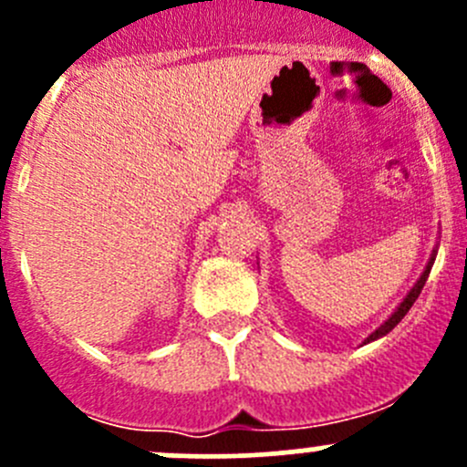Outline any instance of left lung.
<instances>
[{"label": "left lung", "instance_id": "1", "mask_svg": "<svg viewBox=\"0 0 467 467\" xmlns=\"http://www.w3.org/2000/svg\"><path fill=\"white\" fill-rule=\"evenodd\" d=\"M434 260H436V251L431 253V257H430V262H427L425 271H422L420 280H418L416 285H413V289L409 291V294H407V298H404L402 303H400V307L395 309L393 314H390V317H389V321H386L384 325H379V327L375 329V332L370 334L368 338H366V343H370V341H375V338H379V337H384V334H389L390 329L395 327V325H398L400 321H402L404 317H407V312H409V309H411V305L416 303V300H418V296H420V291H422V286H425L427 277H430V271H431V266H434Z\"/></svg>", "mask_w": 467, "mask_h": 467}]
</instances>
